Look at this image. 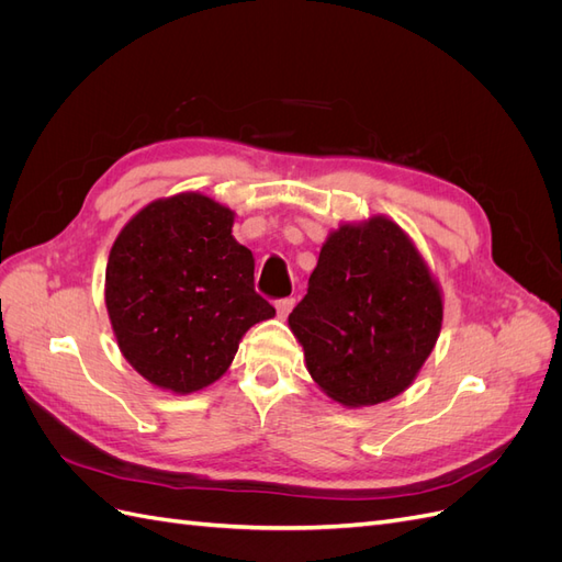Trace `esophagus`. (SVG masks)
I'll return each mask as SVG.
<instances>
[{
  "label": "esophagus",
  "instance_id": "esophagus-1",
  "mask_svg": "<svg viewBox=\"0 0 562 562\" xmlns=\"http://www.w3.org/2000/svg\"><path fill=\"white\" fill-rule=\"evenodd\" d=\"M293 304H295V300L293 297H283V300H277V314L281 316V318H285L288 314H291V310H293Z\"/></svg>",
  "mask_w": 562,
  "mask_h": 562
}]
</instances>
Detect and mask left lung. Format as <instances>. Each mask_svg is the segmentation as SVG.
<instances>
[{
	"label": "left lung",
	"mask_w": 562,
	"mask_h": 562,
	"mask_svg": "<svg viewBox=\"0 0 562 562\" xmlns=\"http://www.w3.org/2000/svg\"><path fill=\"white\" fill-rule=\"evenodd\" d=\"M440 323L438 281L386 215L328 234L307 295L288 316L312 380L347 407L403 394L434 351Z\"/></svg>",
	"instance_id": "obj_1"
}]
</instances>
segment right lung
Returning <instances> with one entry per match:
<instances>
[{
  "instance_id": "1",
  "label": "right lung",
  "mask_w": 562,
  "mask_h": 562,
  "mask_svg": "<svg viewBox=\"0 0 562 562\" xmlns=\"http://www.w3.org/2000/svg\"><path fill=\"white\" fill-rule=\"evenodd\" d=\"M234 211L199 192L147 203L119 232L105 269L116 345L164 391L194 394L227 372L241 337L277 314L252 288Z\"/></svg>"
}]
</instances>
